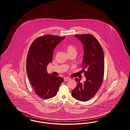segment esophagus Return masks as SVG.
<instances>
[{
  "mask_svg": "<svg viewBox=\"0 0 130 130\" xmlns=\"http://www.w3.org/2000/svg\"><path fill=\"white\" fill-rule=\"evenodd\" d=\"M63 79H64V82H68L69 80H70V79L69 78H64Z\"/></svg>",
  "mask_w": 130,
  "mask_h": 130,
  "instance_id": "esophagus-1",
  "label": "esophagus"
}]
</instances>
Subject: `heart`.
<instances>
[{
	"label": "heart",
	"instance_id": "b5f03b06",
	"mask_svg": "<svg viewBox=\"0 0 130 130\" xmlns=\"http://www.w3.org/2000/svg\"><path fill=\"white\" fill-rule=\"evenodd\" d=\"M65 50L69 55H73L76 57L78 53V51L77 50V48L76 47L75 45L72 44H69L67 45L65 47Z\"/></svg>",
	"mask_w": 130,
	"mask_h": 130
}]
</instances>
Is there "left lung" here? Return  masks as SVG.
Here are the masks:
<instances>
[{
    "mask_svg": "<svg viewBox=\"0 0 130 130\" xmlns=\"http://www.w3.org/2000/svg\"><path fill=\"white\" fill-rule=\"evenodd\" d=\"M75 36L83 43L84 57L82 68L86 80L80 83L76 78L77 86L72 91L76 100L86 102L93 98L102 86L104 73V52L100 43L91 34H76Z\"/></svg>",
    "mask_w": 130,
    "mask_h": 130,
    "instance_id": "1",
    "label": "left lung"
}]
</instances>
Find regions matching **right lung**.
Returning <instances> with one entry per match:
<instances>
[{"label":"right lung","instance_id":"right-lung-1","mask_svg":"<svg viewBox=\"0 0 130 130\" xmlns=\"http://www.w3.org/2000/svg\"><path fill=\"white\" fill-rule=\"evenodd\" d=\"M64 37L46 34L37 38L28 50L26 69L28 79L35 94L46 100L57 94L63 79L52 74L48 75L46 68L53 58V51Z\"/></svg>","mask_w":130,"mask_h":130}]
</instances>
